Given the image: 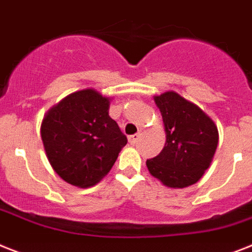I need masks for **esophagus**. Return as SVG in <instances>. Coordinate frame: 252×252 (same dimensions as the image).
<instances>
[{"label": "esophagus", "instance_id": "obj_1", "mask_svg": "<svg viewBox=\"0 0 252 252\" xmlns=\"http://www.w3.org/2000/svg\"><path fill=\"white\" fill-rule=\"evenodd\" d=\"M140 136H141V132H136L135 135H131V136H128V141H130L131 144H135V143H136V141L140 139Z\"/></svg>", "mask_w": 252, "mask_h": 252}]
</instances>
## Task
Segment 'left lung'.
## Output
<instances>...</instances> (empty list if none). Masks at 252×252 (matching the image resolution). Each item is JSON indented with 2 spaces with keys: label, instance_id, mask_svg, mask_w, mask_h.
<instances>
[{
  "label": "left lung",
  "instance_id": "8db88e82",
  "mask_svg": "<svg viewBox=\"0 0 252 252\" xmlns=\"http://www.w3.org/2000/svg\"><path fill=\"white\" fill-rule=\"evenodd\" d=\"M153 99L163 120L166 143L158 156L147 159L151 175L168 188L196 184L211 165L218 147L215 122L175 91H166Z\"/></svg>",
  "mask_w": 252,
  "mask_h": 252
}]
</instances>
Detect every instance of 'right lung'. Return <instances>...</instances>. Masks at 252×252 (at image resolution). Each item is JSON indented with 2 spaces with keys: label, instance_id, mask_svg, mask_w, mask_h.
Masks as SVG:
<instances>
[{
  "label": "right lung",
  "instance_id": "right-lung-1",
  "mask_svg": "<svg viewBox=\"0 0 252 252\" xmlns=\"http://www.w3.org/2000/svg\"><path fill=\"white\" fill-rule=\"evenodd\" d=\"M111 97L94 89L76 91L51 107L41 124V138L54 171L78 188L100 182L127 138L109 117Z\"/></svg>",
  "mask_w": 252,
  "mask_h": 252
}]
</instances>
